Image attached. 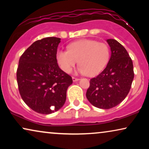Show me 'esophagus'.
Instances as JSON below:
<instances>
[{
    "mask_svg": "<svg viewBox=\"0 0 149 149\" xmlns=\"http://www.w3.org/2000/svg\"><path fill=\"white\" fill-rule=\"evenodd\" d=\"M79 80V79H78V78H76V77H72V81H74H74H77Z\"/></svg>",
    "mask_w": 149,
    "mask_h": 149,
    "instance_id": "1",
    "label": "esophagus"
}]
</instances>
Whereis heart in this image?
Returning <instances> with one entry per match:
<instances>
[{
  "instance_id": "obj_1",
  "label": "heart",
  "mask_w": 149,
  "mask_h": 149,
  "mask_svg": "<svg viewBox=\"0 0 149 149\" xmlns=\"http://www.w3.org/2000/svg\"><path fill=\"white\" fill-rule=\"evenodd\" d=\"M110 49L104 42L95 40L83 39L71 43L68 50H58L57 62L60 68L70 73L78 64V72L93 77L101 72L110 58Z\"/></svg>"
}]
</instances>
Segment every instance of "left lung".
I'll return each mask as SVG.
<instances>
[{
  "instance_id": "obj_1",
  "label": "left lung",
  "mask_w": 149,
  "mask_h": 149,
  "mask_svg": "<svg viewBox=\"0 0 149 149\" xmlns=\"http://www.w3.org/2000/svg\"><path fill=\"white\" fill-rule=\"evenodd\" d=\"M111 58L100 74L90 79L86 97L94 107L109 109L125 98L134 77L133 62L125 47L115 39H108Z\"/></svg>"
}]
</instances>
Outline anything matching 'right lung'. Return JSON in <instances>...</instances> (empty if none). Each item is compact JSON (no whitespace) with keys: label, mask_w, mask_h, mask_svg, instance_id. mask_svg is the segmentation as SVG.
I'll return each mask as SVG.
<instances>
[{"label":"right lung","mask_w":149,"mask_h":149,"mask_svg":"<svg viewBox=\"0 0 149 149\" xmlns=\"http://www.w3.org/2000/svg\"><path fill=\"white\" fill-rule=\"evenodd\" d=\"M60 42L57 37L38 40L19 58L17 81L20 95L38 113L48 115L60 109L66 102L67 89L72 83V77L57 63Z\"/></svg>","instance_id":"obj_1"}]
</instances>
